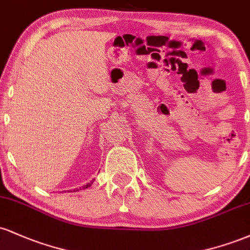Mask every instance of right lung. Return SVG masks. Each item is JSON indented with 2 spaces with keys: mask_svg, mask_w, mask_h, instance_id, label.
<instances>
[{
  "mask_svg": "<svg viewBox=\"0 0 250 250\" xmlns=\"http://www.w3.org/2000/svg\"><path fill=\"white\" fill-rule=\"evenodd\" d=\"M91 183H93V181H91L90 183H87V185H85V186H83V187H82V188H80V189H85V188L90 187V186H91ZM80 189H74V191H79Z\"/></svg>",
  "mask_w": 250,
  "mask_h": 250,
  "instance_id": "1",
  "label": "right lung"
}]
</instances>
